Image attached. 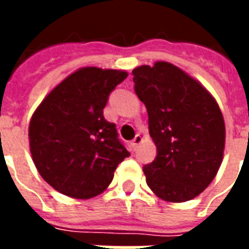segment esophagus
I'll return each mask as SVG.
<instances>
[{
    "label": "esophagus",
    "instance_id": "esophagus-1",
    "mask_svg": "<svg viewBox=\"0 0 249 249\" xmlns=\"http://www.w3.org/2000/svg\"><path fill=\"white\" fill-rule=\"evenodd\" d=\"M141 141H142V137H141V135H136L135 139L132 140V146H133V148L136 149V148H137V146L141 144Z\"/></svg>",
    "mask_w": 249,
    "mask_h": 249
}]
</instances>
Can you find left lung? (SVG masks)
<instances>
[{
	"instance_id": "8db88e82",
	"label": "left lung",
	"mask_w": 249,
	"mask_h": 249,
	"mask_svg": "<svg viewBox=\"0 0 249 249\" xmlns=\"http://www.w3.org/2000/svg\"><path fill=\"white\" fill-rule=\"evenodd\" d=\"M145 104L156 159L142 168L146 184L165 201L183 203L203 192L223 160L225 125L214 98L169 62L132 71Z\"/></svg>"
}]
</instances>
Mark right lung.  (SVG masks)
<instances>
[{
    "label": "right lung",
    "instance_id": "obj_1",
    "mask_svg": "<svg viewBox=\"0 0 249 249\" xmlns=\"http://www.w3.org/2000/svg\"><path fill=\"white\" fill-rule=\"evenodd\" d=\"M126 71L82 68L52 90L29 125L36 168L56 191L90 198L104 192L120 162L130 153L114 123L104 117L109 94Z\"/></svg>",
    "mask_w": 249,
    "mask_h": 249
}]
</instances>
